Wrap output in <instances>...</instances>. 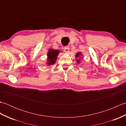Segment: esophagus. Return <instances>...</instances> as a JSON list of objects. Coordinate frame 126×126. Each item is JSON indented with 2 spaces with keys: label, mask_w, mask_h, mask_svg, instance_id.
<instances>
[{
  "label": "esophagus",
  "mask_w": 126,
  "mask_h": 126,
  "mask_svg": "<svg viewBox=\"0 0 126 126\" xmlns=\"http://www.w3.org/2000/svg\"><path fill=\"white\" fill-rule=\"evenodd\" d=\"M64 51L65 52H68L69 51V47H64Z\"/></svg>",
  "instance_id": "obj_1"
}]
</instances>
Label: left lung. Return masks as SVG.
Instances as JSON below:
<instances>
[{
  "instance_id": "1",
  "label": "left lung",
  "mask_w": 126,
  "mask_h": 126,
  "mask_svg": "<svg viewBox=\"0 0 126 126\" xmlns=\"http://www.w3.org/2000/svg\"><path fill=\"white\" fill-rule=\"evenodd\" d=\"M81 55H81V52H78V53H77L76 54V57L77 58V57H79V56H81ZM79 58H81V57H80ZM77 63H79V60H77Z\"/></svg>"
}]
</instances>
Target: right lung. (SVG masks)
Returning a JSON list of instances; mask_svg holds the SVG:
<instances>
[{
  "instance_id": "1",
  "label": "right lung",
  "mask_w": 126,
  "mask_h": 126,
  "mask_svg": "<svg viewBox=\"0 0 126 126\" xmlns=\"http://www.w3.org/2000/svg\"><path fill=\"white\" fill-rule=\"evenodd\" d=\"M60 53V50L50 49L47 52V64L48 65H52L55 64L57 59V56Z\"/></svg>"
}]
</instances>
